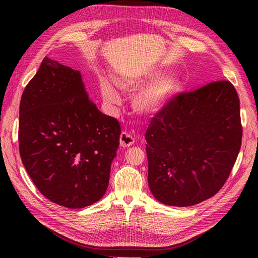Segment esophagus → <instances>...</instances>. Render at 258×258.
I'll return each instance as SVG.
<instances>
[{
    "label": "esophagus",
    "mask_w": 258,
    "mask_h": 258,
    "mask_svg": "<svg viewBox=\"0 0 258 258\" xmlns=\"http://www.w3.org/2000/svg\"><path fill=\"white\" fill-rule=\"evenodd\" d=\"M135 143V139L129 134H126V132H122L119 137V144L121 147H129L132 144Z\"/></svg>",
    "instance_id": "1"
}]
</instances>
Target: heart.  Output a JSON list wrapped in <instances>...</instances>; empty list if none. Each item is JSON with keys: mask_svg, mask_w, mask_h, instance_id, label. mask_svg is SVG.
I'll return each instance as SVG.
<instances>
[{"mask_svg": "<svg viewBox=\"0 0 258 258\" xmlns=\"http://www.w3.org/2000/svg\"><path fill=\"white\" fill-rule=\"evenodd\" d=\"M116 84L122 92L128 95L146 87L135 98L134 106L138 113L146 115L160 111L175 96L179 88V81L176 76L169 75L162 77V73L158 71L152 72L142 79H117ZM100 90L104 102L108 106L115 108L120 105V96L113 86L103 81L100 84Z\"/></svg>", "mask_w": 258, "mask_h": 258, "instance_id": "1", "label": "heart"}]
</instances>
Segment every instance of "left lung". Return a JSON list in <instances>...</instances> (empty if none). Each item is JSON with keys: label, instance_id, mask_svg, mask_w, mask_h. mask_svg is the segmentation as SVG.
<instances>
[{"label": "left lung", "instance_id": "1", "mask_svg": "<svg viewBox=\"0 0 258 258\" xmlns=\"http://www.w3.org/2000/svg\"><path fill=\"white\" fill-rule=\"evenodd\" d=\"M148 186L168 206L190 207L220 190L241 147L237 90L211 82L175 95L155 114L145 134Z\"/></svg>", "mask_w": 258, "mask_h": 258}]
</instances>
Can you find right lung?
Instances as JSON below:
<instances>
[{"label": "right lung", "instance_id": "obj_1", "mask_svg": "<svg viewBox=\"0 0 258 258\" xmlns=\"http://www.w3.org/2000/svg\"><path fill=\"white\" fill-rule=\"evenodd\" d=\"M120 132L89 99L80 71L43 59L22 92L18 131L22 163L42 195L70 209L100 200Z\"/></svg>", "mask_w": 258, "mask_h": 258}]
</instances>
